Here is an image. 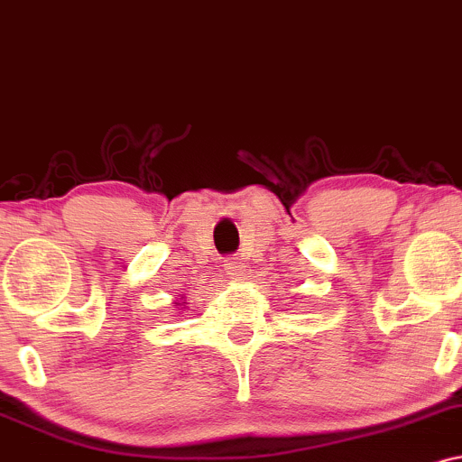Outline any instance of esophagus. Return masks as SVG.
Returning <instances> with one entry per match:
<instances>
[{"label":"esophagus","instance_id":"34e87169","mask_svg":"<svg viewBox=\"0 0 462 462\" xmlns=\"http://www.w3.org/2000/svg\"><path fill=\"white\" fill-rule=\"evenodd\" d=\"M225 273L231 276V279H242L244 276V263L240 262V259L237 257H229V259H225Z\"/></svg>","mask_w":462,"mask_h":462}]
</instances>
